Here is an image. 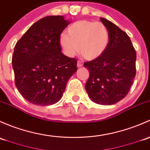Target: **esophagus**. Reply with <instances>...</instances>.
<instances>
[{
    "label": "esophagus",
    "instance_id": "obj_1",
    "mask_svg": "<svg viewBox=\"0 0 150 150\" xmlns=\"http://www.w3.org/2000/svg\"><path fill=\"white\" fill-rule=\"evenodd\" d=\"M83 66V62H82V61H79L78 62H77V67L80 68V67H81V66Z\"/></svg>",
    "mask_w": 150,
    "mask_h": 150
}]
</instances>
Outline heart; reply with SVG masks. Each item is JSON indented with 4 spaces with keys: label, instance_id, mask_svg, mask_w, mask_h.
Masks as SVG:
<instances>
[{
    "label": "heart",
    "instance_id": "heart-1",
    "mask_svg": "<svg viewBox=\"0 0 150 150\" xmlns=\"http://www.w3.org/2000/svg\"><path fill=\"white\" fill-rule=\"evenodd\" d=\"M110 33L101 22L80 20L73 23L60 36V45L68 57L79 52L86 59L95 60L107 50ZM79 47L78 48V47Z\"/></svg>",
    "mask_w": 150,
    "mask_h": 150
}]
</instances>
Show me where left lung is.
<instances>
[{
    "label": "left lung",
    "instance_id": "1",
    "mask_svg": "<svg viewBox=\"0 0 150 150\" xmlns=\"http://www.w3.org/2000/svg\"><path fill=\"white\" fill-rule=\"evenodd\" d=\"M100 21L109 31V44L101 56L84 64L89 71L85 89L94 103L110 105L129 93L136 75L137 53L126 32L106 18Z\"/></svg>",
    "mask_w": 150,
    "mask_h": 150
}]
</instances>
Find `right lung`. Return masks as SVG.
<instances>
[{
	"instance_id": "add662e5",
	"label": "right lung",
	"mask_w": 150,
	"mask_h": 150,
	"mask_svg": "<svg viewBox=\"0 0 150 150\" xmlns=\"http://www.w3.org/2000/svg\"><path fill=\"white\" fill-rule=\"evenodd\" d=\"M70 23L63 16H46L32 24L15 45L12 56L15 84L32 104L58 103L77 71V61L61 52L59 42Z\"/></svg>"
}]
</instances>
